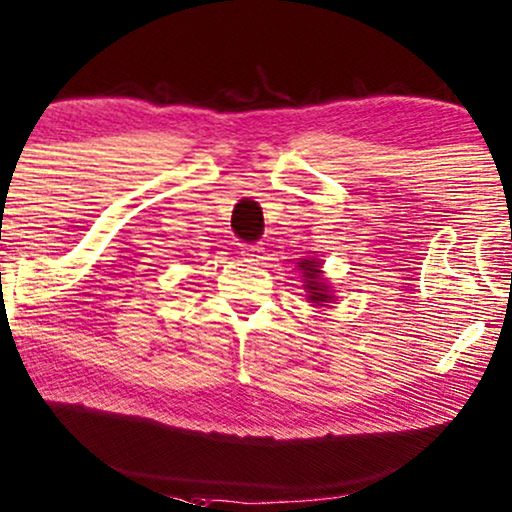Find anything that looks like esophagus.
<instances>
[{
	"mask_svg": "<svg viewBox=\"0 0 512 512\" xmlns=\"http://www.w3.org/2000/svg\"><path fill=\"white\" fill-rule=\"evenodd\" d=\"M243 259H246L248 264H259L264 259V250L259 246H248L243 248Z\"/></svg>",
	"mask_w": 512,
	"mask_h": 512,
	"instance_id": "1",
	"label": "esophagus"
}]
</instances>
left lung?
Returning a JSON list of instances; mask_svg holds the SVG:
<instances>
[{"label": "left lung", "instance_id": "8db88e82", "mask_svg": "<svg viewBox=\"0 0 512 512\" xmlns=\"http://www.w3.org/2000/svg\"><path fill=\"white\" fill-rule=\"evenodd\" d=\"M299 273H301V287L306 292V301L315 308H327L329 304H334L336 297L331 290L329 280L325 278V271H322V259H299L297 262Z\"/></svg>", "mask_w": 512, "mask_h": 512}]
</instances>
